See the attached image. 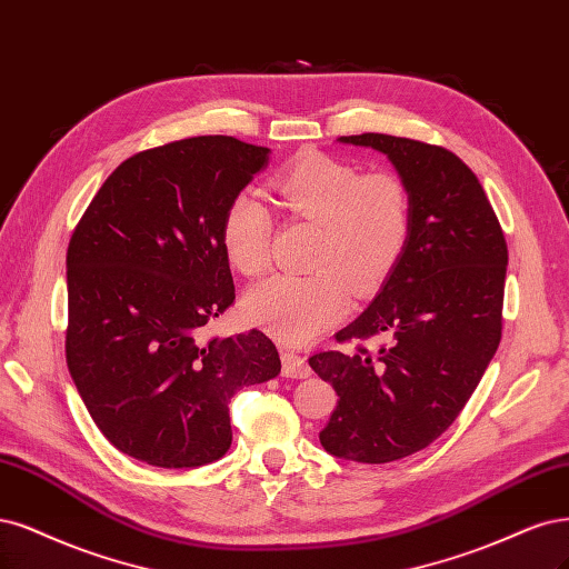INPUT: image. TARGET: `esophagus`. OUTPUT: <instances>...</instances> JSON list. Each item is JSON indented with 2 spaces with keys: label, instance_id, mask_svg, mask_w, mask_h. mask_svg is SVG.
<instances>
[{
  "label": "esophagus",
  "instance_id": "esophagus-1",
  "mask_svg": "<svg viewBox=\"0 0 569 569\" xmlns=\"http://www.w3.org/2000/svg\"><path fill=\"white\" fill-rule=\"evenodd\" d=\"M282 377L287 379H306L310 377V367L303 356L293 350H282Z\"/></svg>",
  "mask_w": 569,
  "mask_h": 569
}]
</instances>
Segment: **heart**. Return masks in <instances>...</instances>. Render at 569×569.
I'll return each mask as SVG.
<instances>
[{
	"label": "heart",
	"mask_w": 569,
	"mask_h": 569,
	"mask_svg": "<svg viewBox=\"0 0 569 569\" xmlns=\"http://www.w3.org/2000/svg\"><path fill=\"white\" fill-rule=\"evenodd\" d=\"M270 194L287 217L316 223V272H278L244 297L251 322L284 341H308L348 306V282L358 291L377 284L398 263L411 230L409 188L393 171L362 173L356 164L308 152L272 176ZM272 217L251 194L223 211L221 244L232 268L259 276L270 263Z\"/></svg>",
	"instance_id": "b5f03b06"
}]
</instances>
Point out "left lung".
<instances>
[{"label":"left lung","instance_id":"obj_1","mask_svg":"<svg viewBox=\"0 0 569 569\" xmlns=\"http://www.w3.org/2000/svg\"><path fill=\"white\" fill-rule=\"evenodd\" d=\"M383 152L411 198L402 257L341 350L308 358L339 402L320 442L329 455L388 463L455 423L501 341L508 249L478 176L447 148L388 133L341 136Z\"/></svg>","mask_w":569,"mask_h":569}]
</instances>
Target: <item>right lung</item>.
<instances>
[{
  "label": "right lung",
  "instance_id": "right-lung-1",
  "mask_svg": "<svg viewBox=\"0 0 569 569\" xmlns=\"http://www.w3.org/2000/svg\"><path fill=\"white\" fill-rule=\"evenodd\" d=\"M268 148L194 136L136 152L68 244L66 358L98 430L131 459L194 468L232 442V396L280 375L261 329L204 339L234 301L223 211Z\"/></svg>",
  "mask_w": 569,
  "mask_h": 569
}]
</instances>
